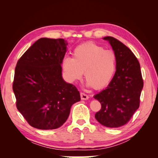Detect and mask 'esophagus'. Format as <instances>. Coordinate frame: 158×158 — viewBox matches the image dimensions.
<instances>
[{
	"label": "esophagus",
	"mask_w": 158,
	"mask_h": 158,
	"mask_svg": "<svg viewBox=\"0 0 158 158\" xmlns=\"http://www.w3.org/2000/svg\"><path fill=\"white\" fill-rule=\"evenodd\" d=\"M80 95H81V98L83 100H86L89 98V96L84 93H80Z\"/></svg>",
	"instance_id": "34e87169"
}]
</instances>
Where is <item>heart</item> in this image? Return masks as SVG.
I'll use <instances>...</instances> for the list:
<instances>
[{
	"mask_svg": "<svg viewBox=\"0 0 158 158\" xmlns=\"http://www.w3.org/2000/svg\"><path fill=\"white\" fill-rule=\"evenodd\" d=\"M73 58L65 56L62 67L69 81L79 80L84 73L88 85L94 89L106 87L114 77L116 69L117 56L114 51L106 49L95 42H86L77 46Z\"/></svg>",
	"mask_w": 158,
	"mask_h": 158,
	"instance_id": "b5f03b06",
	"label": "heart"
}]
</instances>
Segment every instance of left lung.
<instances>
[{
  "label": "left lung",
  "mask_w": 158,
  "mask_h": 158,
  "mask_svg": "<svg viewBox=\"0 0 158 158\" xmlns=\"http://www.w3.org/2000/svg\"><path fill=\"white\" fill-rule=\"evenodd\" d=\"M104 39L117 56L116 71L108 86L94 95L101 104L95 117L104 126L118 127L127 123L139 107L143 81L140 64L132 51L113 37Z\"/></svg>",
  "instance_id": "left-lung-1"
}]
</instances>
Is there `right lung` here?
Wrapping results in <instances>:
<instances>
[{"label": "right lung", "instance_id": "1", "mask_svg": "<svg viewBox=\"0 0 158 158\" xmlns=\"http://www.w3.org/2000/svg\"><path fill=\"white\" fill-rule=\"evenodd\" d=\"M62 38L37 40L17 61L12 89L19 111L31 126L40 130L63 125L73 104L80 101L75 85L62 78L67 48Z\"/></svg>", "mask_w": 158, "mask_h": 158}]
</instances>
